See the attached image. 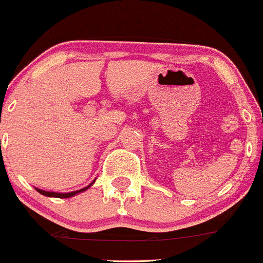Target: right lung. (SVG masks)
Returning a JSON list of instances; mask_svg holds the SVG:
<instances>
[{"instance_id":"add662e5","label":"right lung","mask_w":263,"mask_h":263,"mask_svg":"<svg viewBox=\"0 0 263 263\" xmlns=\"http://www.w3.org/2000/svg\"><path fill=\"white\" fill-rule=\"evenodd\" d=\"M93 182H95V180H93ZM93 182H92V183H93ZM92 183H90V185H88V186H86V187L81 189V190H77V191H71V192H54V191H45V190H40V189H37V187H35V190H36L37 192H39V194L44 195V196H48V197H59V199H68V197H72V196H74V195L81 194V192H83V191L88 190V189H90L91 186H92Z\"/></svg>"}]
</instances>
